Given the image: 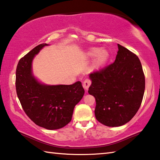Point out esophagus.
<instances>
[{
    "mask_svg": "<svg viewBox=\"0 0 160 160\" xmlns=\"http://www.w3.org/2000/svg\"><path fill=\"white\" fill-rule=\"evenodd\" d=\"M90 85H91V80H89V79H86L85 81L83 82V84H82V86L83 88L85 89L88 90L89 87L90 86Z\"/></svg>",
    "mask_w": 160,
    "mask_h": 160,
    "instance_id": "34e87169",
    "label": "esophagus"
}]
</instances>
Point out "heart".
<instances>
[{"label":"heart","instance_id":"heart-1","mask_svg":"<svg viewBox=\"0 0 160 160\" xmlns=\"http://www.w3.org/2000/svg\"><path fill=\"white\" fill-rule=\"evenodd\" d=\"M87 56L89 58L97 57L94 65L96 66H101L104 65L108 62L110 54L106 50H101V48H93L87 52Z\"/></svg>","mask_w":160,"mask_h":160}]
</instances>
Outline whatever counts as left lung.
Wrapping results in <instances>:
<instances>
[{
  "label": "left lung",
  "mask_w": 160,
  "mask_h": 160,
  "mask_svg": "<svg viewBox=\"0 0 160 160\" xmlns=\"http://www.w3.org/2000/svg\"><path fill=\"white\" fill-rule=\"evenodd\" d=\"M114 63L89 74L88 92L96 100L95 117L108 127H120L137 112L145 91V75L138 57L118 44Z\"/></svg>",
  "instance_id": "8db88e82"
}]
</instances>
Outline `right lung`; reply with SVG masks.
<instances>
[{"instance_id": "right-lung-1", "label": "right lung", "mask_w": 160, "mask_h": 160, "mask_svg": "<svg viewBox=\"0 0 160 160\" xmlns=\"http://www.w3.org/2000/svg\"><path fill=\"white\" fill-rule=\"evenodd\" d=\"M47 45H38L19 61L15 84L17 97L28 117L37 125L54 130L70 122L75 106L82 99L85 90L80 81L70 85H47L34 77L32 62Z\"/></svg>"}]
</instances>
